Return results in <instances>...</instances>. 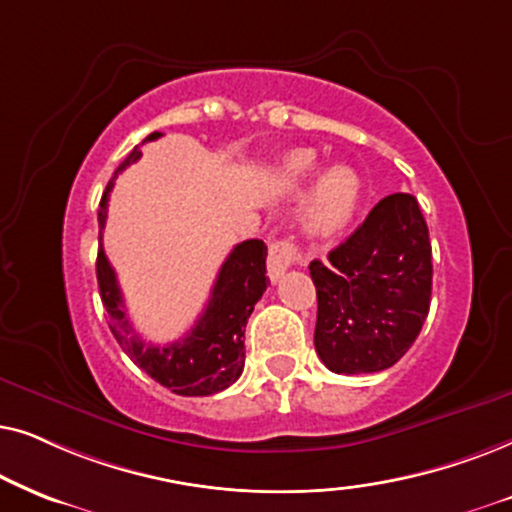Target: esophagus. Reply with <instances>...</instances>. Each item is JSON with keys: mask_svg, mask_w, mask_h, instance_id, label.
<instances>
[{"mask_svg": "<svg viewBox=\"0 0 512 512\" xmlns=\"http://www.w3.org/2000/svg\"><path fill=\"white\" fill-rule=\"evenodd\" d=\"M302 260V250L299 245L292 241V238H281V241H274L269 248L267 267H269V278L271 281H278L285 271H288L292 264Z\"/></svg>", "mask_w": 512, "mask_h": 512, "instance_id": "1", "label": "esophagus"}]
</instances>
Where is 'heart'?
I'll return each mask as SVG.
<instances>
[{"mask_svg": "<svg viewBox=\"0 0 512 512\" xmlns=\"http://www.w3.org/2000/svg\"><path fill=\"white\" fill-rule=\"evenodd\" d=\"M320 161L313 149H295L285 154L278 166V180L283 187L299 192L313 175L318 173ZM360 203V180L349 166H332L320 173L311 189L306 224L313 234H337L351 222Z\"/></svg>", "mask_w": 512, "mask_h": 512, "instance_id": "heart-1", "label": "heart"}]
</instances>
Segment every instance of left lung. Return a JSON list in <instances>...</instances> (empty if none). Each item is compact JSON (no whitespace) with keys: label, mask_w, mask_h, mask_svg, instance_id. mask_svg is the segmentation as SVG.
I'll return each instance as SVG.
<instances>
[{"label":"left lung","mask_w":512,"mask_h":512,"mask_svg":"<svg viewBox=\"0 0 512 512\" xmlns=\"http://www.w3.org/2000/svg\"><path fill=\"white\" fill-rule=\"evenodd\" d=\"M309 271L318 297L313 344L327 370L370 374L395 365L419 337L431 306V241L417 199H381Z\"/></svg>","instance_id":"8db88e82"}]
</instances>
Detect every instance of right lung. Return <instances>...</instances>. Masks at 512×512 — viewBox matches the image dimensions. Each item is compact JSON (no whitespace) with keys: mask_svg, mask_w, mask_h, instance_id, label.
I'll return each mask as SVG.
<instances>
[{"mask_svg":"<svg viewBox=\"0 0 512 512\" xmlns=\"http://www.w3.org/2000/svg\"><path fill=\"white\" fill-rule=\"evenodd\" d=\"M156 138H161V133L147 135L145 142ZM140 156L142 152L138 145L126 156L114 177L138 161ZM109 192H112V182L107 185L100 201V227H105L107 220ZM95 274H98V288L109 318V330L117 337L126 356L161 386L170 388L177 395H213L229 388L241 377L245 363V323L269 285L267 245L260 238L238 243L229 252L201 318L185 337L166 346L149 344L133 330L131 320L126 316L117 274L109 267L102 243L98 262H95Z\"/></svg>","mask_w":512,"mask_h":512,"instance_id":"1","label":"right lung"}]
</instances>
